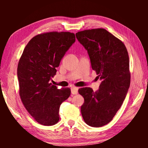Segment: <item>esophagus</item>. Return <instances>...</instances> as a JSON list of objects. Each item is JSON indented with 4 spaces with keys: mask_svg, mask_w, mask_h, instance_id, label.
<instances>
[{
    "mask_svg": "<svg viewBox=\"0 0 148 148\" xmlns=\"http://www.w3.org/2000/svg\"><path fill=\"white\" fill-rule=\"evenodd\" d=\"M71 91L72 94H77L78 93V88L76 87H72L71 88Z\"/></svg>",
    "mask_w": 148,
    "mask_h": 148,
    "instance_id": "esophagus-1",
    "label": "esophagus"
}]
</instances>
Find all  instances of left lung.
Here are the masks:
<instances>
[{
  "instance_id": "obj_1",
  "label": "left lung",
  "mask_w": 148,
  "mask_h": 148,
  "mask_svg": "<svg viewBox=\"0 0 148 148\" xmlns=\"http://www.w3.org/2000/svg\"><path fill=\"white\" fill-rule=\"evenodd\" d=\"M75 35L88 51L92 69L102 81L96 92L87 87L79 89L84 98L81 112L89 126L102 127L112 121L128 92V52L120 40L104 29L84 30Z\"/></svg>"
}]
</instances>
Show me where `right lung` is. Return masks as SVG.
I'll return each mask as SVG.
<instances>
[{
  "instance_id": "right-lung-1",
  "label": "right lung",
  "mask_w": 148,
  "mask_h": 148,
  "mask_svg": "<svg viewBox=\"0 0 148 148\" xmlns=\"http://www.w3.org/2000/svg\"><path fill=\"white\" fill-rule=\"evenodd\" d=\"M75 42L70 32H48L34 37L26 45L17 66L19 95L28 112L40 124L49 126L59 120V108L71 95L50 81L62 58Z\"/></svg>"
}]
</instances>
